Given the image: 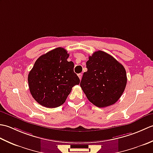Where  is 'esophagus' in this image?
<instances>
[{
  "instance_id": "obj_1",
  "label": "esophagus",
  "mask_w": 153,
  "mask_h": 153,
  "mask_svg": "<svg viewBox=\"0 0 153 153\" xmlns=\"http://www.w3.org/2000/svg\"><path fill=\"white\" fill-rule=\"evenodd\" d=\"M78 77H79V78L80 80L82 79V74H78Z\"/></svg>"
}]
</instances>
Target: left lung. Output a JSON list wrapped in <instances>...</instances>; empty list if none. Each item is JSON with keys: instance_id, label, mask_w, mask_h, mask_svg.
<instances>
[{"instance_id": "1", "label": "left lung", "mask_w": 153, "mask_h": 153, "mask_svg": "<svg viewBox=\"0 0 153 153\" xmlns=\"http://www.w3.org/2000/svg\"><path fill=\"white\" fill-rule=\"evenodd\" d=\"M80 86L94 105L103 108L116 103L124 91L126 71L122 64L102 51L94 53L86 62Z\"/></svg>"}]
</instances>
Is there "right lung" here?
Masks as SVG:
<instances>
[{"mask_svg": "<svg viewBox=\"0 0 153 153\" xmlns=\"http://www.w3.org/2000/svg\"><path fill=\"white\" fill-rule=\"evenodd\" d=\"M69 54L58 47L42 55L28 75L29 88L39 105L56 108L66 101L71 89L80 80L74 73L73 62L67 60Z\"/></svg>", "mask_w": 153, "mask_h": 153, "instance_id": "add662e5", "label": "right lung"}]
</instances>
